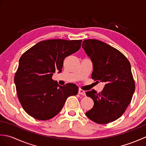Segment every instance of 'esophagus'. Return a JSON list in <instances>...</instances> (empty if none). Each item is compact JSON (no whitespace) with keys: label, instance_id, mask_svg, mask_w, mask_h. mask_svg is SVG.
<instances>
[{"label":"esophagus","instance_id":"1","mask_svg":"<svg viewBox=\"0 0 146 146\" xmlns=\"http://www.w3.org/2000/svg\"><path fill=\"white\" fill-rule=\"evenodd\" d=\"M78 94L80 95H85V92L83 90L81 89V88H79L78 90Z\"/></svg>","mask_w":146,"mask_h":146}]
</instances>
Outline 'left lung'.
<instances>
[{"instance_id":"obj_1","label":"left lung","mask_w":146,"mask_h":146,"mask_svg":"<svg viewBox=\"0 0 146 146\" xmlns=\"http://www.w3.org/2000/svg\"><path fill=\"white\" fill-rule=\"evenodd\" d=\"M82 48L92 61V78L105 83L100 92H86L94 105L85 115L95 123L106 124L122 116L131 103L135 88L131 64L118 49L98 40H84Z\"/></svg>"}]
</instances>
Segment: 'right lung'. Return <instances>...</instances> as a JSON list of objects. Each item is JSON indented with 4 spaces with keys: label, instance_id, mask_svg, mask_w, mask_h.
<instances>
[{
    "label": "right lung",
    "instance_id": "add662e5",
    "mask_svg": "<svg viewBox=\"0 0 146 146\" xmlns=\"http://www.w3.org/2000/svg\"><path fill=\"white\" fill-rule=\"evenodd\" d=\"M82 40L50 39L40 41L21 56L14 75L17 97L23 109L39 120H47L60 112L68 97L76 95L73 83L60 86L52 79L61 72L64 58L78 51Z\"/></svg>",
    "mask_w": 146,
    "mask_h": 146
}]
</instances>
